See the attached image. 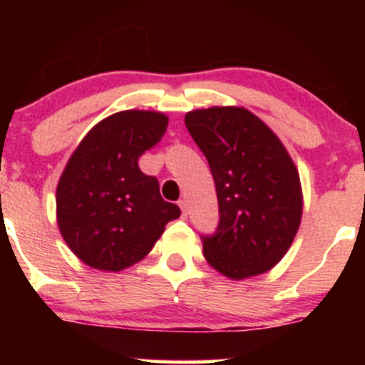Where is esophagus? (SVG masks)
<instances>
[{
    "mask_svg": "<svg viewBox=\"0 0 365 365\" xmlns=\"http://www.w3.org/2000/svg\"><path fill=\"white\" fill-rule=\"evenodd\" d=\"M178 206H180V209H182V216L187 217V200H180Z\"/></svg>",
    "mask_w": 365,
    "mask_h": 365,
    "instance_id": "obj_1",
    "label": "esophagus"
}]
</instances>
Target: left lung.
<instances>
[{
    "label": "left lung",
    "instance_id": "8db88e82",
    "mask_svg": "<svg viewBox=\"0 0 365 365\" xmlns=\"http://www.w3.org/2000/svg\"><path fill=\"white\" fill-rule=\"evenodd\" d=\"M185 125L207 159L220 204L217 232L202 237L204 257L230 279L267 273L302 221L295 163L273 130L242 106L188 111Z\"/></svg>",
    "mask_w": 365,
    "mask_h": 365
}]
</instances>
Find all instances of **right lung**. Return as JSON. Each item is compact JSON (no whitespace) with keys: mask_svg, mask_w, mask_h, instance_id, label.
I'll return each mask as SVG.
<instances>
[{"mask_svg":"<svg viewBox=\"0 0 365 365\" xmlns=\"http://www.w3.org/2000/svg\"><path fill=\"white\" fill-rule=\"evenodd\" d=\"M166 127L165 113H115L86 133L66 163L56 187L58 228L92 269L116 273L142 261L180 216L177 204L159 194L158 180L139 168Z\"/></svg>","mask_w":365,"mask_h":365,"instance_id":"obj_1","label":"right lung"}]
</instances>
